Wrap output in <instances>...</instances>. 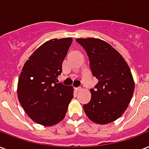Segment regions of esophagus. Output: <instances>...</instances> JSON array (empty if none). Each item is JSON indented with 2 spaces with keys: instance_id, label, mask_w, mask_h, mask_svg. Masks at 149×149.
Returning <instances> with one entry per match:
<instances>
[{
  "instance_id": "esophagus-1",
  "label": "esophagus",
  "mask_w": 149,
  "mask_h": 149,
  "mask_svg": "<svg viewBox=\"0 0 149 149\" xmlns=\"http://www.w3.org/2000/svg\"><path fill=\"white\" fill-rule=\"evenodd\" d=\"M83 88H84V86H83V85H81V86H79V87H78L77 88H76V90L80 91L81 90V89H83Z\"/></svg>"
}]
</instances>
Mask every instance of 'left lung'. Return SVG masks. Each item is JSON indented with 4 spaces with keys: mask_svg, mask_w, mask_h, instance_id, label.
<instances>
[{
    "mask_svg": "<svg viewBox=\"0 0 149 149\" xmlns=\"http://www.w3.org/2000/svg\"><path fill=\"white\" fill-rule=\"evenodd\" d=\"M89 59L93 75L98 79L91 88L90 102L83 106L86 116L96 124L116 120L131 102L134 81L130 68L117 50L103 40L95 38L77 39Z\"/></svg>",
    "mask_w": 149,
    "mask_h": 149,
    "instance_id": "left-lung-1",
    "label": "left lung"
}]
</instances>
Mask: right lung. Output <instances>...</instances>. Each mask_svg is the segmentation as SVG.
<instances>
[{
  "instance_id": "1",
  "label": "right lung",
  "mask_w": 149,
  "mask_h": 149,
  "mask_svg": "<svg viewBox=\"0 0 149 149\" xmlns=\"http://www.w3.org/2000/svg\"><path fill=\"white\" fill-rule=\"evenodd\" d=\"M71 38L53 39L41 45L25 62L18 82V98L33 121L53 126L64 118L73 88L57 82Z\"/></svg>"
}]
</instances>
